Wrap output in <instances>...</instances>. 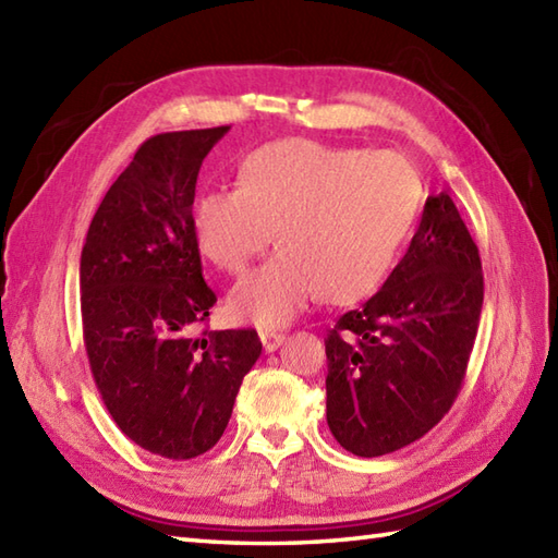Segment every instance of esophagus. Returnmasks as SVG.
Masks as SVG:
<instances>
[{
  "label": "esophagus",
  "instance_id": "obj_1",
  "mask_svg": "<svg viewBox=\"0 0 558 558\" xmlns=\"http://www.w3.org/2000/svg\"><path fill=\"white\" fill-rule=\"evenodd\" d=\"M258 338H260V342H264L266 352H276L282 345V342H286V336L272 333V330H260Z\"/></svg>",
  "mask_w": 558,
  "mask_h": 558
}]
</instances>
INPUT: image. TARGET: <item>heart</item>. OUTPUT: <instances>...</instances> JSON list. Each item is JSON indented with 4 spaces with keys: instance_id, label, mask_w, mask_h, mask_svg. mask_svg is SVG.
<instances>
[{
    "instance_id": "heart-1",
    "label": "heart",
    "mask_w": 558,
    "mask_h": 558,
    "mask_svg": "<svg viewBox=\"0 0 558 558\" xmlns=\"http://www.w3.org/2000/svg\"><path fill=\"white\" fill-rule=\"evenodd\" d=\"M422 206V184L393 150L333 148L286 138L240 162L236 189H208L194 204L198 252L240 276L280 252L230 294L236 322L290 324L314 298L357 304L384 288Z\"/></svg>"
}]
</instances>
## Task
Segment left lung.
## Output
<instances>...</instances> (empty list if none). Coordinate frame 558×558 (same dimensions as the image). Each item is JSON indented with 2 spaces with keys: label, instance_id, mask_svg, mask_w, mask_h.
Here are the masks:
<instances>
[{
  "label": "left lung",
  "instance_id": "left-lung-1",
  "mask_svg": "<svg viewBox=\"0 0 558 558\" xmlns=\"http://www.w3.org/2000/svg\"><path fill=\"white\" fill-rule=\"evenodd\" d=\"M484 300L480 248L446 192L429 196L384 288L326 338V420L354 456L410 446L465 381Z\"/></svg>",
  "mask_w": 558,
  "mask_h": 558
}]
</instances>
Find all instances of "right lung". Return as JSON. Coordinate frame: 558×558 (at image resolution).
<instances>
[{"label":"right lung","mask_w":558,"mask_h":558,"mask_svg":"<svg viewBox=\"0 0 558 558\" xmlns=\"http://www.w3.org/2000/svg\"><path fill=\"white\" fill-rule=\"evenodd\" d=\"M230 126L150 136L105 194L81 252L83 342L105 408L150 453L220 441L260 354L254 328L204 330L216 292L192 228L196 177Z\"/></svg>","instance_id":"add662e5"}]
</instances>
